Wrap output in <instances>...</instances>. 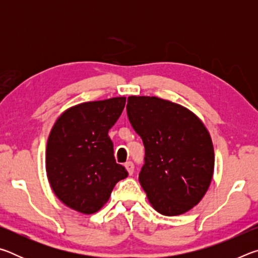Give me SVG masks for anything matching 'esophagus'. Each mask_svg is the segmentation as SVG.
I'll list each match as a JSON object with an SVG mask.
<instances>
[{
	"mask_svg": "<svg viewBox=\"0 0 258 258\" xmlns=\"http://www.w3.org/2000/svg\"><path fill=\"white\" fill-rule=\"evenodd\" d=\"M125 167H126V169H127L130 175H132L134 172V164L132 163V161H127V163H125Z\"/></svg>",
	"mask_w": 258,
	"mask_h": 258,
	"instance_id": "obj_1",
	"label": "esophagus"
}]
</instances>
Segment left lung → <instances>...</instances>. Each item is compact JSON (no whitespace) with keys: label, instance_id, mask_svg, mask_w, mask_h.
Wrapping results in <instances>:
<instances>
[{"label":"left lung","instance_id":"left-lung-1","mask_svg":"<svg viewBox=\"0 0 258 258\" xmlns=\"http://www.w3.org/2000/svg\"><path fill=\"white\" fill-rule=\"evenodd\" d=\"M128 120L145 146L140 184L157 212L180 215L196 206L214 172L212 139L186 108L156 97H130Z\"/></svg>","mask_w":258,"mask_h":258}]
</instances>
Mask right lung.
Returning a JSON list of instances; mask_svg holds the SVG:
<instances>
[{
    "instance_id": "add662e5",
    "label": "right lung",
    "mask_w": 258,
    "mask_h": 258,
    "mask_svg": "<svg viewBox=\"0 0 258 258\" xmlns=\"http://www.w3.org/2000/svg\"><path fill=\"white\" fill-rule=\"evenodd\" d=\"M126 99L81 103L64 111L46 146V173L52 190L66 206L83 214L98 212L116 183L127 177L116 163L108 132L123 112Z\"/></svg>"
}]
</instances>
